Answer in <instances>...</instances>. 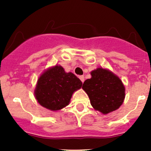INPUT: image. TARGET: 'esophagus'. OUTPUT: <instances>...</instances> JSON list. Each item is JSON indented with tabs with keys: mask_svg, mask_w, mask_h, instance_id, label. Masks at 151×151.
<instances>
[{
	"mask_svg": "<svg viewBox=\"0 0 151 151\" xmlns=\"http://www.w3.org/2000/svg\"><path fill=\"white\" fill-rule=\"evenodd\" d=\"M79 78L80 79V80H81L82 81V83H84V81H85V77H84V76H80V77H79Z\"/></svg>",
	"mask_w": 151,
	"mask_h": 151,
	"instance_id": "1",
	"label": "esophagus"
}]
</instances>
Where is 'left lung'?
I'll use <instances>...</instances> for the list:
<instances>
[{"instance_id": "1", "label": "left lung", "mask_w": 151, "mask_h": 151, "mask_svg": "<svg viewBox=\"0 0 151 151\" xmlns=\"http://www.w3.org/2000/svg\"><path fill=\"white\" fill-rule=\"evenodd\" d=\"M91 76L84 82L83 89L88 94L93 107L103 114L118 109L125 98V88L121 80L102 68L93 71Z\"/></svg>"}]
</instances>
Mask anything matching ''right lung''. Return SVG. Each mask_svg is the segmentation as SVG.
<instances>
[{
    "mask_svg": "<svg viewBox=\"0 0 151 151\" xmlns=\"http://www.w3.org/2000/svg\"><path fill=\"white\" fill-rule=\"evenodd\" d=\"M82 85L74 74L66 73L63 67L55 66L45 71L39 77L35 96L42 106L50 110H59L69 104L73 93L80 89Z\"/></svg>",
    "mask_w": 151,
    "mask_h": 151,
    "instance_id": "1",
    "label": "right lung"
}]
</instances>
